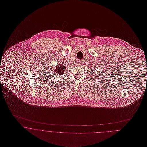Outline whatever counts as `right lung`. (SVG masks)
I'll use <instances>...</instances> for the list:
<instances>
[{
	"mask_svg": "<svg viewBox=\"0 0 147 147\" xmlns=\"http://www.w3.org/2000/svg\"><path fill=\"white\" fill-rule=\"evenodd\" d=\"M65 68H66V67L62 65L61 64H58V65L55 68L56 69L54 71L55 72L54 74H57V76L58 75H59V76L62 75L64 73V70L65 69Z\"/></svg>",
	"mask_w": 147,
	"mask_h": 147,
	"instance_id": "1",
	"label": "right lung"
}]
</instances>
